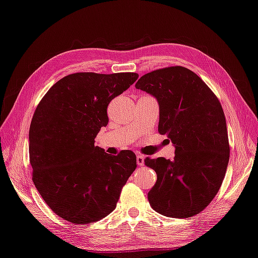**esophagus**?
<instances>
[{"mask_svg": "<svg viewBox=\"0 0 258 258\" xmlns=\"http://www.w3.org/2000/svg\"><path fill=\"white\" fill-rule=\"evenodd\" d=\"M144 163H145V157L143 156V155L138 154L137 155V164L139 165V166H143Z\"/></svg>", "mask_w": 258, "mask_h": 258, "instance_id": "34e87169", "label": "esophagus"}]
</instances>
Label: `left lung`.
<instances>
[{
	"label": "left lung",
	"instance_id": "obj_1",
	"mask_svg": "<svg viewBox=\"0 0 258 258\" xmlns=\"http://www.w3.org/2000/svg\"><path fill=\"white\" fill-rule=\"evenodd\" d=\"M136 89L157 99L158 133L175 146L173 160L145 159L157 174L148 192L155 211L188 218L209 206L219 191L229 162L225 113L215 93L196 73L172 66L147 73Z\"/></svg>",
	"mask_w": 258,
	"mask_h": 258
}]
</instances>
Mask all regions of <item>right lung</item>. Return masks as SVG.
<instances>
[{"instance_id": "right-lung-1", "label": "right lung", "mask_w": 258, "mask_h": 258, "mask_svg": "<svg viewBox=\"0 0 258 258\" xmlns=\"http://www.w3.org/2000/svg\"><path fill=\"white\" fill-rule=\"evenodd\" d=\"M137 79V73H75L39 102L29 130L32 181L62 219L85 225L115 209L137 158L131 150L111 156L94 139L109 122L110 102Z\"/></svg>"}]
</instances>
